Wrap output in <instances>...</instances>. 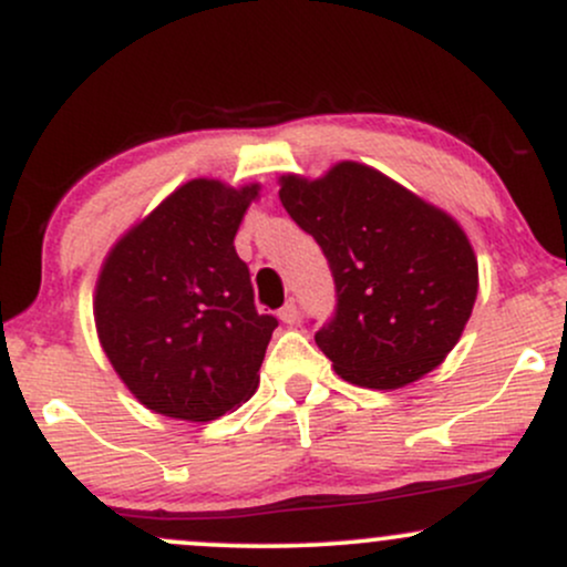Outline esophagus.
Here are the masks:
<instances>
[{"label": "esophagus", "mask_w": 567, "mask_h": 567, "mask_svg": "<svg viewBox=\"0 0 567 567\" xmlns=\"http://www.w3.org/2000/svg\"><path fill=\"white\" fill-rule=\"evenodd\" d=\"M279 320H282L285 324H296L298 322V306L296 301H288L279 309Z\"/></svg>", "instance_id": "34e87169"}]
</instances>
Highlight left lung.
Returning a JSON list of instances; mask_svg holds the SVG:
<instances>
[{
    "instance_id": "8db88e82",
    "label": "left lung",
    "mask_w": 567,
    "mask_h": 567,
    "mask_svg": "<svg viewBox=\"0 0 567 567\" xmlns=\"http://www.w3.org/2000/svg\"><path fill=\"white\" fill-rule=\"evenodd\" d=\"M279 202L333 275L336 311L315 341L336 373L357 386L400 389L437 368L477 298L464 229L360 162H338L317 181L282 175Z\"/></svg>"
}]
</instances>
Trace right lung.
I'll return each mask as SVG.
<instances>
[{"label": "right lung", "mask_w": 567, "mask_h": 567, "mask_svg": "<svg viewBox=\"0 0 567 567\" xmlns=\"http://www.w3.org/2000/svg\"><path fill=\"white\" fill-rule=\"evenodd\" d=\"M258 184L188 181L133 226L103 264L95 328L120 379L148 410L213 421L256 392L277 317L258 315L234 250Z\"/></svg>", "instance_id": "obj_1"}]
</instances>
